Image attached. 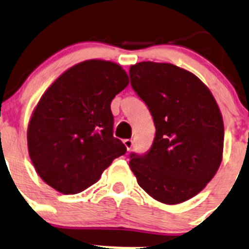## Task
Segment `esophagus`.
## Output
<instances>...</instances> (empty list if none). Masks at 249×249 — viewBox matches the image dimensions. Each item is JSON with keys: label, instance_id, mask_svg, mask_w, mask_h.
Wrapping results in <instances>:
<instances>
[{"label": "esophagus", "instance_id": "1", "mask_svg": "<svg viewBox=\"0 0 249 249\" xmlns=\"http://www.w3.org/2000/svg\"><path fill=\"white\" fill-rule=\"evenodd\" d=\"M123 144H124V146L127 148V150L129 151L132 149V146H133V141H132V139H124V141H123Z\"/></svg>", "mask_w": 249, "mask_h": 249}]
</instances>
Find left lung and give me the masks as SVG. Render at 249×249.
I'll return each mask as SVG.
<instances>
[{
    "label": "left lung",
    "mask_w": 249,
    "mask_h": 249,
    "mask_svg": "<svg viewBox=\"0 0 249 249\" xmlns=\"http://www.w3.org/2000/svg\"><path fill=\"white\" fill-rule=\"evenodd\" d=\"M129 77L156 129L150 150L132 153L129 167L155 200L169 205L186 202L212 181L221 164L224 121L219 106L197 75L171 63H136Z\"/></svg>",
    "instance_id": "left-lung-1"
}]
</instances>
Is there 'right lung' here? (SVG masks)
<instances>
[{
	"label": "right lung",
	"instance_id": "add662e5",
	"mask_svg": "<svg viewBox=\"0 0 249 249\" xmlns=\"http://www.w3.org/2000/svg\"><path fill=\"white\" fill-rule=\"evenodd\" d=\"M128 83L117 63L88 60L50 85L27 133L30 160L45 183L63 194L79 193L126 153L113 137L111 101Z\"/></svg>",
	"mask_w": 249,
	"mask_h": 249
}]
</instances>
